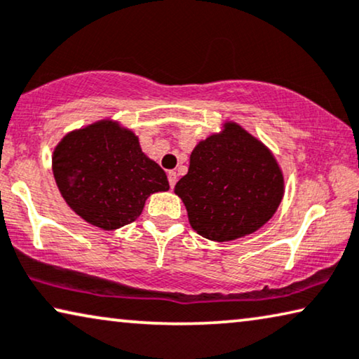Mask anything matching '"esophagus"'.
<instances>
[{
  "instance_id": "1",
  "label": "esophagus",
  "mask_w": 359,
  "mask_h": 359,
  "mask_svg": "<svg viewBox=\"0 0 359 359\" xmlns=\"http://www.w3.org/2000/svg\"><path fill=\"white\" fill-rule=\"evenodd\" d=\"M167 176H168L170 188H175V184H176V171H168Z\"/></svg>"
}]
</instances>
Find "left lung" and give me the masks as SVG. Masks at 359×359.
<instances>
[{"label": "left lung", "instance_id": "8db88e82", "mask_svg": "<svg viewBox=\"0 0 359 359\" xmlns=\"http://www.w3.org/2000/svg\"><path fill=\"white\" fill-rule=\"evenodd\" d=\"M283 173L272 152L240 124L196 145L188 175L175 186L191 226L210 241H231L257 231L283 197Z\"/></svg>", "mask_w": 359, "mask_h": 359}]
</instances>
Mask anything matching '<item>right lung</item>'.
Segmentation results:
<instances>
[{"label": "right lung", "instance_id": "obj_1", "mask_svg": "<svg viewBox=\"0 0 359 359\" xmlns=\"http://www.w3.org/2000/svg\"><path fill=\"white\" fill-rule=\"evenodd\" d=\"M51 167L66 204L108 231L136 220L150 194L170 189L165 171L142 152L136 134L111 119L66 134Z\"/></svg>", "mask_w": 359, "mask_h": 359}]
</instances>
